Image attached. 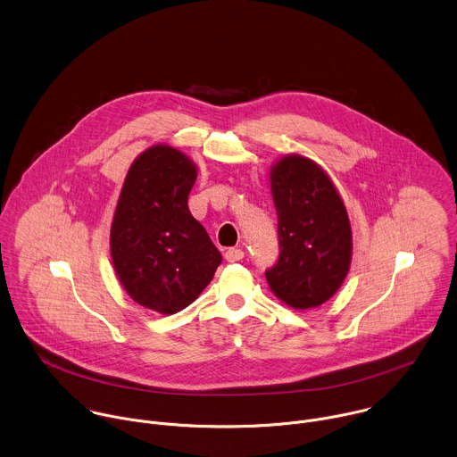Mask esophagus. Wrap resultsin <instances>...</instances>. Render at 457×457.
<instances>
[{"mask_svg": "<svg viewBox=\"0 0 457 457\" xmlns=\"http://www.w3.org/2000/svg\"><path fill=\"white\" fill-rule=\"evenodd\" d=\"M224 256H226V260L231 262V263H233V262H240V260L244 258V251L238 249V247H231V249L226 251Z\"/></svg>", "mask_w": 457, "mask_h": 457, "instance_id": "esophagus-1", "label": "esophagus"}]
</instances>
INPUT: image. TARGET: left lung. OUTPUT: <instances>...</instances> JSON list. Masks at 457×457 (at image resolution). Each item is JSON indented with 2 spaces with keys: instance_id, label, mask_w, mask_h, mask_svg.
Returning <instances> with one entry per match:
<instances>
[{
  "instance_id": "left-lung-1",
  "label": "left lung",
  "mask_w": 457,
  "mask_h": 457,
  "mask_svg": "<svg viewBox=\"0 0 457 457\" xmlns=\"http://www.w3.org/2000/svg\"><path fill=\"white\" fill-rule=\"evenodd\" d=\"M269 178L281 253L265 272L267 283L287 306L317 308L340 290L351 269L347 208L329 174L308 156L283 154Z\"/></svg>"
}]
</instances>
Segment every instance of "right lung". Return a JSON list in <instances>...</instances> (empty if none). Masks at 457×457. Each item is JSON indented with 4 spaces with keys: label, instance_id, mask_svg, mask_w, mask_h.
Wrapping results in <instances>:
<instances>
[{
    "label": "right lung",
    "instance_id": "obj_1",
    "mask_svg": "<svg viewBox=\"0 0 457 457\" xmlns=\"http://www.w3.org/2000/svg\"><path fill=\"white\" fill-rule=\"evenodd\" d=\"M197 165L169 144H154L131 163L113 212L110 256L126 294L172 315L213 279L222 254L188 210Z\"/></svg>",
    "mask_w": 457,
    "mask_h": 457
}]
</instances>
